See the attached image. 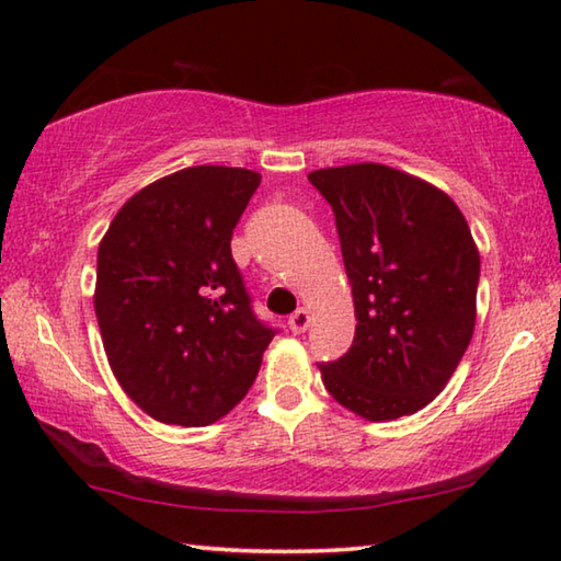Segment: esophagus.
<instances>
[{
    "label": "esophagus",
    "mask_w": 561,
    "mask_h": 561,
    "mask_svg": "<svg viewBox=\"0 0 561 561\" xmlns=\"http://www.w3.org/2000/svg\"><path fill=\"white\" fill-rule=\"evenodd\" d=\"M309 324H311V314H309V309H304V307L294 311V314L289 317L291 334H304V331L309 329Z\"/></svg>",
    "instance_id": "obj_1"
}]
</instances>
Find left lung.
<instances>
[{"instance_id": "left-lung-1", "label": "left lung", "mask_w": 561, "mask_h": 561, "mask_svg": "<svg viewBox=\"0 0 561 561\" xmlns=\"http://www.w3.org/2000/svg\"><path fill=\"white\" fill-rule=\"evenodd\" d=\"M309 183L336 217L356 336L321 364L327 391L366 421L428 405L474 329L480 254L468 220L425 180L381 163L321 168Z\"/></svg>"}]
</instances>
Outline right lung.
Masks as SVG:
<instances>
[{
	"instance_id": "obj_1",
	"label": "right lung",
	"mask_w": 561,
	"mask_h": 561,
	"mask_svg": "<svg viewBox=\"0 0 561 561\" xmlns=\"http://www.w3.org/2000/svg\"><path fill=\"white\" fill-rule=\"evenodd\" d=\"M262 175L195 165L138 190L99 244L93 307L111 371L168 425L220 421L277 331L254 317L230 240Z\"/></svg>"
}]
</instances>
